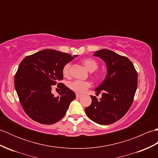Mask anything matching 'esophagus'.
<instances>
[{"label": "esophagus", "instance_id": "34e87169", "mask_svg": "<svg viewBox=\"0 0 158 158\" xmlns=\"http://www.w3.org/2000/svg\"><path fill=\"white\" fill-rule=\"evenodd\" d=\"M81 96H81V95H80V94H76V97H77V98H81Z\"/></svg>", "mask_w": 158, "mask_h": 158}]
</instances>
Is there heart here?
I'll use <instances>...</instances> for the list:
<instances>
[{"label": "heart", "instance_id": "1", "mask_svg": "<svg viewBox=\"0 0 158 158\" xmlns=\"http://www.w3.org/2000/svg\"><path fill=\"white\" fill-rule=\"evenodd\" d=\"M82 63L85 66V68L90 72L94 71V70L98 69V64H97L95 60L93 59H83L82 60ZM70 69V64H66L64 66V68L62 69V73L64 76L66 77H69ZM68 86L72 91L75 92L77 94H83L86 91V89H88L89 87L91 86V84H90L89 82L88 81H79V80H75V81L70 82L68 84Z\"/></svg>", "mask_w": 158, "mask_h": 158}]
</instances>
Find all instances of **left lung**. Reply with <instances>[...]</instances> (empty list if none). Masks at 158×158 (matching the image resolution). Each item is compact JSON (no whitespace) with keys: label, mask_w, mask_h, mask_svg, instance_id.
Here are the masks:
<instances>
[{"label":"left lung","mask_w":158,"mask_h":158,"mask_svg":"<svg viewBox=\"0 0 158 158\" xmlns=\"http://www.w3.org/2000/svg\"><path fill=\"white\" fill-rule=\"evenodd\" d=\"M94 56L106 64V75L95 89L102 98L90 96L92 104L85 112L89 118L100 125L115 123L125 115L132 105L138 85V74L130 60L109 49L95 52Z\"/></svg>","instance_id":"1"}]
</instances>
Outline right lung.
Wrapping results in <instances>:
<instances>
[{"instance_id": "add662e5", "label": "right lung", "mask_w": 158, "mask_h": 158, "mask_svg": "<svg viewBox=\"0 0 158 158\" xmlns=\"http://www.w3.org/2000/svg\"><path fill=\"white\" fill-rule=\"evenodd\" d=\"M77 56L43 49L22 60L15 75V88L22 108L32 119L49 125L64 116L75 94L60 83L61 92L55 97L52 86L62 80L64 66Z\"/></svg>"}]
</instances>
